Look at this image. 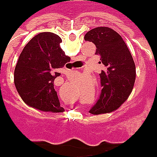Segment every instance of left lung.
Segmentation results:
<instances>
[{
  "label": "left lung",
  "mask_w": 157,
  "mask_h": 157,
  "mask_svg": "<svg viewBox=\"0 0 157 157\" xmlns=\"http://www.w3.org/2000/svg\"><path fill=\"white\" fill-rule=\"evenodd\" d=\"M86 41L96 45L104 70L99 74L101 94L90 113L94 115L112 113L128 98L135 82V64L127 45L118 32L109 27H97L88 31Z\"/></svg>",
  "instance_id": "obj_1"
}]
</instances>
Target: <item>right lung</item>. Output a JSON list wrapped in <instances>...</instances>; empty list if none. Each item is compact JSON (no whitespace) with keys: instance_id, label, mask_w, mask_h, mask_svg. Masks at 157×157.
Instances as JSON below:
<instances>
[{"instance_id":"1","label":"right lung","mask_w":157,"mask_h":157,"mask_svg":"<svg viewBox=\"0 0 157 157\" xmlns=\"http://www.w3.org/2000/svg\"><path fill=\"white\" fill-rule=\"evenodd\" d=\"M61 42L52 32L38 33L24 46L14 72L20 97L27 105L43 112L64 111L53 87L54 79L60 75L58 69L70 61L60 48Z\"/></svg>"}]
</instances>
